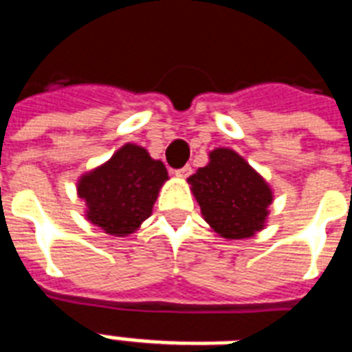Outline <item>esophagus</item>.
Here are the masks:
<instances>
[{
    "label": "esophagus",
    "instance_id": "esophagus-1",
    "mask_svg": "<svg viewBox=\"0 0 352 352\" xmlns=\"http://www.w3.org/2000/svg\"><path fill=\"white\" fill-rule=\"evenodd\" d=\"M190 173H192V168H190V166H184V168H181V170H175V175L181 177V179L188 177Z\"/></svg>",
    "mask_w": 352,
    "mask_h": 352
}]
</instances>
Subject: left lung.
<instances>
[{
	"label": "left lung",
	"instance_id": "left-lung-1",
	"mask_svg": "<svg viewBox=\"0 0 352 352\" xmlns=\"http://www.w3.org/2000/svg\"><path fill=\"white\" fill-rule=\"evenodd\" d=\"M203 219L221 237L248 239L267 226L274 190L232 148H215L208 164L188 177Z\"/></svg>",
	"mask_w": 352,
	"mask_h": 352
}]
</instances>
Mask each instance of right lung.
<instances>
[{"mask_svg": "<svg viewBox=\"0 0 352 352\" xmlns=\"http://www.w3.org/2000/svg\"><path fill=\"white\" fill-rule=\"evenodd\" d=\"M168 179L160 160L151 159L142 146L127 142L104 164L82 173L76 193L85 203L84 215L91 225L115 237H126L151 215Z\"/></svg>", "mask_w": 352, "mask_h": 352, "instance_id": "right-lung-1", "label": "right lung"}]
</instances>
